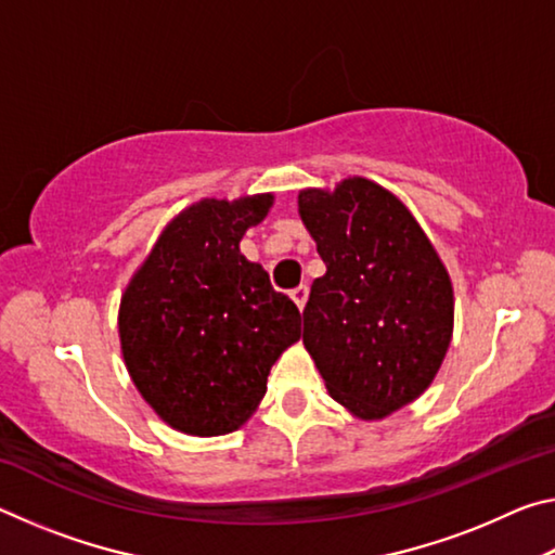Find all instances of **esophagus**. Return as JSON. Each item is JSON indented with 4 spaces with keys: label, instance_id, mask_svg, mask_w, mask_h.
Returning <instances> with one entry per match:
<instances>
[{
    "label": "esophagus",
    "instance_id": "obj_1",
    "mask_svg": "<svg viewBox=\"0 0 555 555\" xmlns=\"http://www.w3.org/2000/svg\"><path fill=\"white\" fill-rule=\"evenodd\" d=\"M291 298H294V304L300 308V311H304V306H306V300H308V286L306 284L296 286L294 291H291Z\"/></svg>",
    "mask_w": 555,
    "mask_h": 555
}]
</instances>
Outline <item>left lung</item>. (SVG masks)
<instances>
[{"mask_svg": "<svg viewBox=\"0 0 555 555\" xmlns=\"http://www.w3.org/2000/svg\"><path fill=\"white\" fill-rule=\"evenodd\" d=\"M298 212L327 271L304 308V343L335 401L384 418L434 382L453 333V286L418 222L377 183L304 191Z\"/></svg>", "mask_w": 555, "mask_h": 555, "instance_id": "1", "label": "left lung"}]
</instances>
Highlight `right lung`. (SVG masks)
I'll return each instance as SVG.
<instances>
[{
	"label": "right lung",
	"instance_id": "obj_1",
	"mask_svg": "<svg viewBox=\"0 0 555 555\" xmlns=\"http://www.w3.org/2000/svg\"><path fill=\"white\" fill-rule=\"evenodd\" d=\"M271 195L203 201L168 224L119 308L127 370L168 426L191 436L240 428L271 364L300 337L294 300L240 255Z\"/></svg>",
	"mask_w": 555,
	"mask_h": 555
}]
</instances>
